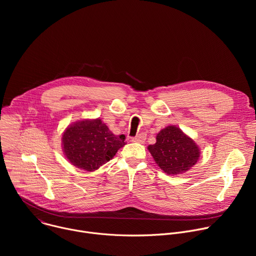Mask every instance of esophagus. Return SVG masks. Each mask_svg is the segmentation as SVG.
I'll use <instances>...</instances> for the list:
<instances>
[{
    "label": "esophagus",
    "instance_id": "esophagus-1",
    "mask_svg": "<svg viewBox=\"0 0 256 256\" xmlns=\"http://www.w3.org/2000/svg\"><path fill=\"white\" fill-rule=\"evenodd\" d=\"M146 138H147V134H146L144 132H140L138 136H136L134 138H132V140L136 142H144Z\"/></svg>",
    "mask_w": 256,
    "mask_h": 256
}]
</instances>
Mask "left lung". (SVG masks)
Listing matches in <instances>:
<instances>
[{"label": "left lung", "instance_id": "8db88e82", "mask_svg": "<svg viewBox=\"0 0 256 256\" xmlns=\"http://www.w3.org/2000/svg\"><path fill=\"white\" fill-rule=\"evenodd\" d=\"M148 149L158 166L167 174H179L190 169L198 160L200 149L179 128L169 126L156 136Z\"/></svg>", "mask_w": 256, "mask_h": 256}]
</instances>
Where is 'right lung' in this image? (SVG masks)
<instances>
[{"label": "right lung", "instance_id": "right-lung-1", "mask_svg": "<svg viewBox=\"0 0 256 256\" xmlns=\"http://www.w3.org/2000/svg\"><path fill=\"white\" fill-rule=\"evenodd\" d=\"M124 134L114 136L101 120H82L70 126L62 134L68 160L78 168L94 171L112 159L126 144Z\"/></svg>", "mask_w": 256, "mask_h": 256}]
</instances>
